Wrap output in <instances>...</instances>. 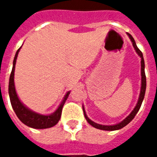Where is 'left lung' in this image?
Listing matches in <instances>:
<instances>
[{
    "label": "left lung",
    "mask_w": 157,
    "mask_h": 157,
    "mask_svg": "<svg viewBox=\"0 0 157 157\" xmlns=\"http://www.w3.org/2000/svg\"><path fill=\"white\" fill-rule=\"evenodd\" d=\"M127 34L129 37V39L131 40L132 44H133V46L135 48V51L138 54L139 56L141 58V88H140V97H139L138 102L137 104L135 107L134 110L130 113V114L125 118L122 122H120L119 124H117L114 125H102V124H98L95 122L92 121L90 118L87 117L86 113L85 112V109H84V107H83V112H84V116H85L86 121L88 122L90 124L93 126L94 128H99V129H102V130H109V131H113V130H118V129H120V128H124V126L128 124V123L130 121H132V119L135 118V116L136 115V113H138V111L140 109V106L142 104V102H143V99L145 98V89H146V77H145V61H144V58H143V54L142 52L137 47V45L135 44V41L134 38L132 37L129 33H127Z\"/></svg>",
    "instance_id": "1"
}]
</instances>
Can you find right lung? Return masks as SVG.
I'll use <instances>...</instances> for the list:
<instances>
[{"label": "right lung", "mask_w": 157, "mask_h": 157, "mask_svg": "<svg viewBox=\"0 0 157 157\" xmlns=\"http://www.w3.org/2000/svg\"><path fill=\"white\" fill-rule=\"evenodd\" d=\"M19 48L17 51L16 53L14 60H13V66H12V71L11 72L10 79H9V87L8 92L9 97H10V101L12 103V109L14 110V112L17 116V118L29 127L33 128H51L53 126H55L59 120L60 119L61 116L62 109L63 106L65 104L66 99L68 98L70 92H68L65 94V98L63 99V101L60 103V105L59 106V108L56 109L55 113H53L52 114L49 115H43L39 114L38 113H35L28 109L25 105H23L22 102L19 100L18 97L17 95L16 92L15 85H14V71H15V65L17 58V55L20 50Z\"/></svg>", "instance_id": "1"}]
</instances>
